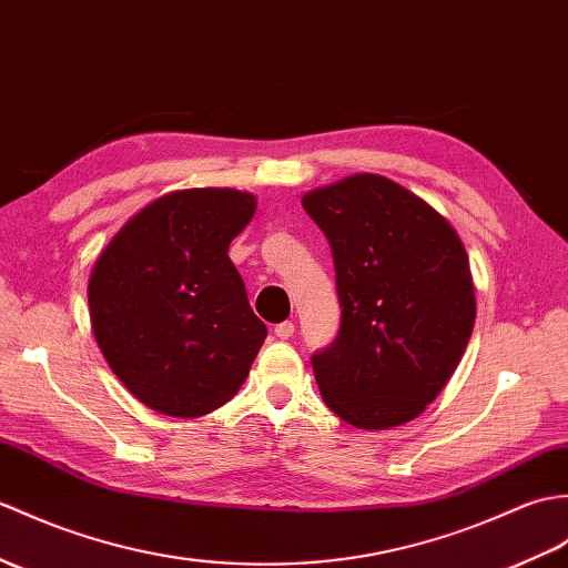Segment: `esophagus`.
Instances as JSON below:
<instances>
[{"label":"esophagus","mask_w":568,"mask_h":568,"mask_svg":"<svg viewBox=\"0 0 568 568\" xmlns=\"http://www.w3.org/2000/svg\"><path fill=\"white\" fill-rule=\"evenodd\" d=\"M293 334H295V324H293V322H283V324L275 326V336L283 338V341L290 338Z\"/></svg>","instance_id":"34e87169"}]
</instances>
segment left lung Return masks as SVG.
<instances>
[{
	"label": "left lung",
	"instance_id": "obj_1",
	"mask_svg": "<svg viewBox=\"0 0 568 568\" xmlns=\"http://www.w3.org/2000/svg\"><path fill=\"white\" fill-rule=\"evenodd\" d=\"M332 244L338 338L312 358L324 404L346 424L387 430L438 397L469 344L477 300L465 244L424 197L379 174L302 195Z\"/></svg>",
	"mask_w": 568,
	"mask_h": 568
}]
</instances>
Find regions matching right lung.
Here are the masks:
<instances>
[{"mask_svg":"<svg viewBox=\"0 0 568 568\" xmlns=\"http://www.w3.org/2000/svg\"><path fill=\"white\" fill-rule=\"evenodd\" d=\"M254 213L248 191H171L140 207L97 256L87 285L97 344L154 412L205 416L246 382L268 332L227 252Z\"/></svg>","mask_w":568,"mask_h":568,"instance_id":"1","label":"right lung"}]
</instances>
